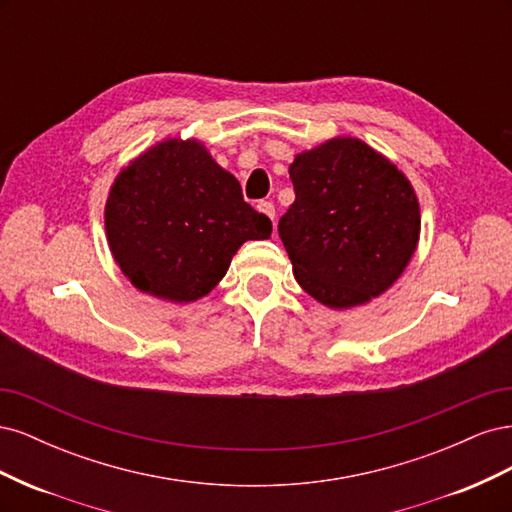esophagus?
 Masks as SVG:
<instances>
[{"label":"esophagus","mask_w":512,"mask_h":512,"mask_svg":"<svg viewBox=\"0 0 512 512\" xmlns=\"http://www.w3.org/2000/svg\"><path fill=\"white\" fill-rule=\"evenodd\" d=\"M256 207H258L260 213H265L271 222H275V207H273V203H269V200H260Z\"/></svg>","instance_id":"34e87169"}]
</instances>
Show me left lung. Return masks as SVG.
<instances>
[{
    "label": "left lung",
    "instance_id": "obj_1",
    "mask_svg": "<svg viewBox=\"0 0 512 512\" xmlns=\"http://www.w3.org/2000/svg\"><path fill=\"white\" fill-rule=\"evenodd\" d=\"M280 239L294 280L331 309L365 305L406 271L421 237L410 179L374 147L333 136L294 156Z\"/></svg>",
    "mask_w": 512,
    "mask_h": 512
}]
</instances>
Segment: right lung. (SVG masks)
<instances>
[{"label":"right lung","instance_id":"add662e5","mask_svg":"<svg viewBox=\"0 0 512 512\" xmlns=\"http://www.w3.org/2000/svg\"><path fill=\"white\" fill-rule=\"evenodd\" d=\"M104 228L117 267L136 290L192 303L222 282L245 241L269 239L273 226L245 203L235 175L203 141L168 136L119 170Z\"/></svg>","mask_w":512,"mask_h":512}]
</instances>
